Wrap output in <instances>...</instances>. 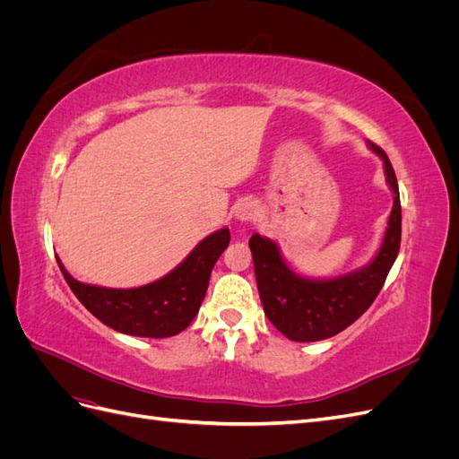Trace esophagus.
Wrapping results in <instances>:
<instances>
[{
    "label": "esophagus",
    "instance_id": "esophagus-1",
    "mask_svg": "<svg viewBox=\"0 0 459 459\" xmlns=\"http://www.w3.org/2000/svg\"><path fill=\"white\" fill-rule=\"evenodd\" d=\"M233 216L241 221H251L256 216V203L251 199H241L233 206Z\"/></svg>",
    "mask_w": 459,
    "mask_h": 459
}]
</instances>
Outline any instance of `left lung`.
Masks as SVG:
<instances>
[{"label":"left lung","instance_id":"obj_1","mask_svg":"<svg viewBox=\"0 0 459 459\" xmlns=\"http://www.w3.org/2000/svg\"><path fill=\"white\" fill-rule=\"evenodd\" d=\"M368 147L383 160L386 184L394 199L383 243L369 264L331 280H310L287 266L275 241L258 233L248 241L264 314L290 341H324L354 324L379 295L398 256L402 235L398 182L386 152L373 143Z\"/></svg>","mask_w":459,"mask_h":459}]
</instances>
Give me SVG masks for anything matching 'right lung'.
Listing matches in <instances>:
<instances>
[{"label": "right lung", "mask_w": 459, "mask_h": 459, "mask_svg": "<svg viewBox=\"0 0 459 459\" xmlns=\"http://www.w3.org/2000/svg\"><path fill=\"white\" fill-rule=\"evenodd\" d=\"M230 239L228 228L211 233L172 272L134 289L82 283L65 270L59 256L57 264L76 299L100 322L126 335L164 339L182 333L197 316L211 272Z\"/></svg>", "instance_id": "add662e5"}]
</instances>
